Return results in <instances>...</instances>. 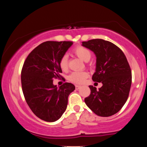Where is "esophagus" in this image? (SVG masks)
<instances>
[{
    "instance_id": "34e87169",
    "label": "esophagus",
    "mask_w": 147,
    "mask_h": 147,
    "mask_svg": "<svg viewBox=\"0 0 147 147\" xmlns=\"http://www.w3.org/2000/svg\"><path fill=\"white\" fill-rule=\"evenodd\" d=\"M80 88H81V86H79V85H76V86H75V89L76 90H79Z\"/></svg>"
}]
</instances>
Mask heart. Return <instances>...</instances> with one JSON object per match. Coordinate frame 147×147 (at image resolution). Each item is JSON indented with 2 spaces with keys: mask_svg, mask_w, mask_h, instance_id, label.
<instances>
[{
  "mask_svg": "<svg viewBox=\"0 0 147 147\" xmlns=\"http://www.w3.org/2000/svg\"><path fill=\"white\" fill-rule=\"evenodd\" d=\"M73 52L79 59H81L85 62H87L89 61L92 56L91 51L87 48L83 47V46H78V47L75 48ZM59 66L63 71H66L68 70V57L67 55H63L59 61ZM88 77V73L87 72L75 71L70 74L68 79L74 84H81L86 81Z\"/></svg>",
  "mask_w": 147,
  "mask_h": 147,
  "instance_id": "1",
  "label": "heart"
}]
</instances>
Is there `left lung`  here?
<instances>
[{
	"label": "left lung",
	"mask_w": 147,
	"mask_h": 147,
	"mask_svg": "<svg viewBox=\"0 0 147 147\" xmlns=\"http://www.w3.org/2000/svg\"><path fill=\"white\" fill-rule=\"evenodd\" d=\"M82 46L96 55L92 80L102 84L98 90L89 86L91 92L85 102L98 116H112L121 110L129 96L131 85L129 64L123 51L109 41L94 39L83 42Z\"/></svg>",
	"instance_id": "8db88e82"
}]
</instances>
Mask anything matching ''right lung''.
<instances>
[{
	"instance_id": "obj_1",
	"label": "right lung",
	"mask_w": 147,
	"mask_h": 147,
	"mask_svg": "<svg viewBox=\"0 0 147 147\" xmlns=\"http://www.w3.org/2000/svg\"><path fill=\"white\" fill-rule=\"evenodd\" d=\"M72 42L47 41L35 48L24 61L21 72L22 92L35 116L47 122H55L66 111L69 94L75 90L65 83L57 88L53 79L61 77L59 61Z\"/></svg>"
}]
</instances>
